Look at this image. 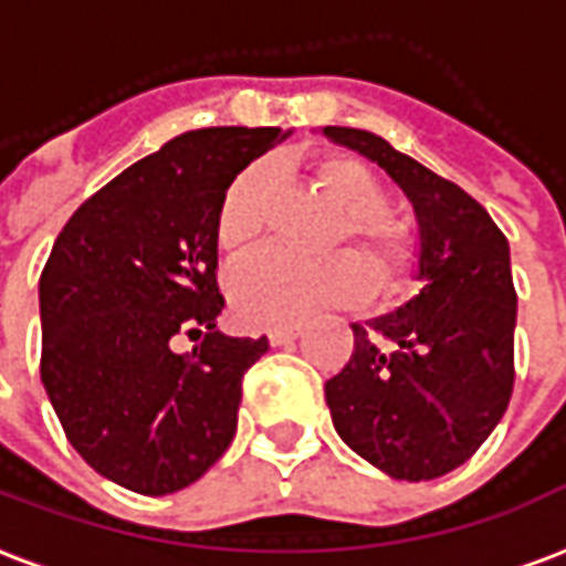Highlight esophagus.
I'll return each mask as SVG.
<instances>
[{
    "mask_svg": "<svg viewBox=\"0 0 566 566\" xmlns=\"http://www.w3.org/2000/svg\"><path fill=\"white\" fill-rule=\"evenodd\" d=\"M296 335H300L296 326H279V329H270V344H273V347H282V344H291Z\"/></svg>",
    "mask_w": 566,
    "mask_h": 566,
    "instance_id": "1",
    "label": "esophagus"
}]
</instances>
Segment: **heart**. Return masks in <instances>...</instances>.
<instances>
[{"label":"heart","mask_w":566,"mask_h":566,"mask_svg":"<svg viewBox=\"0 0 566 566\" xmlns=\"http://www.w3.org/2000/svg\"><path fill=\"white\" fill-rule=\"evenodd\" d=\"M314 178L344 213L338 240H356L371 270L353 252L305 261L287 252H261L231 275V305L249 326H296L326 305H350L370 293V273L382 291H398L416 264L407 228L388 219V192L361 159L329 154L314 163ZM275 168L258 159L243 168L216 213V243L226 254H245L264 237Z\"/></svg>","instance_id":"heart-1"}]
</instances>
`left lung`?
<instances>
[{"mask_svg":"<svg viewBox=\"0 0 566 566\" xmlns=\"http://www.w3.org/2000/svg\"><path fill=\"white\" fill-rule=\"evenodd\" d=\"M377 163L418 222L421 291L353 323V356L326 382L338 437L395 481L442 478L484 446L513 391L511 245L469 192L356 127H323Z\"/></svg>","mask_w":566,"mask_h":566,"instance_id":"left-lung-1","label":"left lung"}]
</instances>
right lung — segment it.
Wrapping results in <instances>:
<instances>
[{"label": "right lung", "instance_id": "1", "mask_svg": "<svg viewBox=\"0 0 566 566\" xmlns=\"http://www.w3.org/2000/svg\"><path fill=\"white\" fill-rule=\"evenodd\" d=\"M291 136L180 133L67 219L38 282L41 379L71 446L142 495L178 493L226 454L243 374L270 350L216 329V213L231 180ZM178 331L192 354L170 347Z\"/></svg>", "mask_w": 566, "mask_h": 566}]
</instances>
